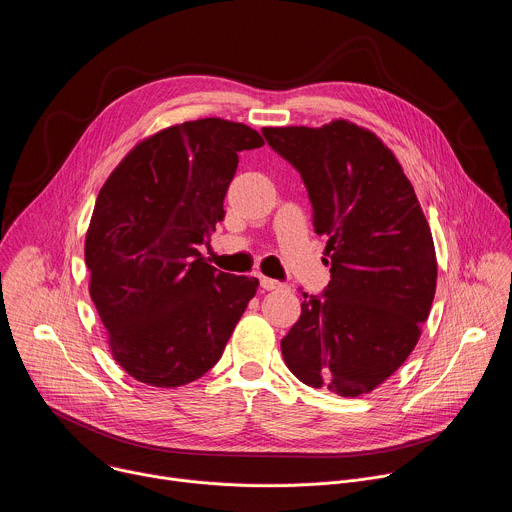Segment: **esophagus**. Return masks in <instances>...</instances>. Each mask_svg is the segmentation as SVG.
<instances>
[{
  "mask_svg": "<svg viewBox=\"0 0 512 512\" xmlns=\"http://www.w3.org/2000/svg\"><path fill=\"white\" fill-rule=\"evenodd\" d=\"M259 281H261V287H263V289H267V291H271V289H285V283L275 281V279L265 277V275H259Z\"/></svg>",
  "mask_w": 512,
  "mask_h": 512,
  "instance_id": "34e87169",
  "label": "esophagus"
}]
</instances>
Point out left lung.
I'll return each mask as SVG.
<instances>
[{"label": "left lung", "instance_id": "1", "mask_svg": "<svg viewBox=\"0 0 512 512\" xmlns=\"http://www.w3.org/2000/svg\"><path fill=\"white\" fill-rule=\"evenodd\" d=\"M263 135L300 172L330 265L324 294H302L283 360L308 387L371 393L415 348L435 296V247L415 190L387 145L346 119Z\"/></svg>", "mask_w": 512, "mask_h": 512}]
</instances>
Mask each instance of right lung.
Segmentation results:
<instances>
[{"label":"right lung","instance_id":"right-lung-1","mask_svg":"<svg viewBox=\"0 0 512 512\" xmlns=\"http://www.w3.org/2000/svg\"><path fill=\"white\" fill-rule=\"evenodd\" d=\"M263 137L235 121H186L139 141L103 184L85 241L91 300L119 367L152 387L208 373L259 279L198 251L225 218L239 152Z\"/></svg>","mask_w":512,"mask_h":512}]
</instances>
